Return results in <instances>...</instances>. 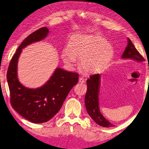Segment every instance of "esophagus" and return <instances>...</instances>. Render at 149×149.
<instances>
[{
  "label": "esophagus",
  "instance_id": "34e87169",
  "mask_svg": "<svg viewBox=\"0 0 149 149\" xmlns=\"http://www.w3.org/2000/svg\"><path fill=\"white\" fill-rule=\"evenodd\" d=\"M78 82H79V83H84L85 82V80H84V78L83 77H80L79 78V80H78Z\"/></svg>",
  "mask_w": 149,
  "mask_h": 149
}]
</instances>
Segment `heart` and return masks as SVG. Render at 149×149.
Wrapping results in <instances>:
<instances>
[{
	"label": "heart",
	"mask_w": 149,
	"mask_h": 149,
	"mask_svg": "<svg viewBox=\"0 0 149 149\" xmlns=\"http://www.w3.org/2000/svg\"><path fill=\"white\" fill-rule=\"evenodd\" d=\"M115 54L113 46L105 38L96 35L78 34L72 38L69 48L63 49L61 58L66 65L72 66L76 59L88 72H96L108 65Z\"/></svg>",
	"instance_id": "1"
}]
</instances>
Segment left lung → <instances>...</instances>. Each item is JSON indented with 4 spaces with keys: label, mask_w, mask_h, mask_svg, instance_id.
<instances>
[{
    "label": "left lung",
    "mask_w": 149,
    "mask_h": 149,
    "mask_svg": "<svg viewBox=\"0 0 149 149\" xmlns=\"http://www.w3.org/2000/svg\"><path fill=\"white\" fill-rule=\"evenodd\" d=\"M121 58L123 59H132L138 62L144 61V58L137 51L129 38H128V45ZM100 84V75L99 74L91 75L89 79L87 80L88 89L85 97V105L87 111L93 120L101 127H114L113 125L106 119L100 111L99 104Z\"/></svg>",
    "instance_id": "8db88e82"
}]
</instances>
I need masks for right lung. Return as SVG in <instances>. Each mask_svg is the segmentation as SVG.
I'll use <instances>...</instances> for the list:
<instances>
[{
	"mask_svg": "<svg viewBox=\"0 0 149 149\" xmlns=\"http://www.w3.org/2000/svg\"><path fill=\"white\" fill-rule=\"evenodd\" d=\"M49 33V29L43 27L28 36L13 55L7 72L12 108L22 117L33 123H45L52 119L60 110L67 95L78 81V74L56 68L50 79L40 88H26L19 82L17 63L22 49L43 40Z\"/></svg>",
	"mask_w": 149,
	"mask_h": 149,
	"instance_id": "1",
	"label": "right lung"
}]
</instances>
